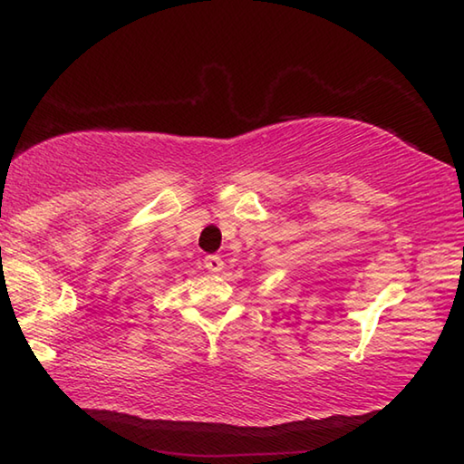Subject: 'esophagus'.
Instances as JSON below:
<instances>
[{
  "label": "esophagus",
  "instance_id": "1",
  "mask_svg": "<svg viewBox=\"0 0 464 464\" xmlns=\"http://www.w3.org/2000/svg\"><path fill=\"white\" fill-rule=\"evenodd\" d=\"M204 268H207L208 272L218 274L225 268V264L218 256H207V257H204Z\"/></svg>",
  "mask_w": 464,
  "mask_h": 464
}]
</instances>
